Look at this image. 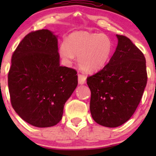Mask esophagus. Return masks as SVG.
Wrapping results in <instances>:
<instances>
[{"instance_id": "esophagus-1", "label": "esophagus", "mask_w": 156, "mask_h": 156, "mask_svg": "<svg viewBox=\"0 0 156 156\" xmlns=\"http://www.w3.org/2000/svg\"><path fill=\"white\" fill-rule=\"evenodd\" d=\"M86 79H87V78H86L85 76L78 74V83L80 84V85L86 83Z\"/></svg>"}]
</instances>
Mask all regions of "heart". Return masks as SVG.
<instances>
[{
    "instance_id": "heart-1",
    "label": "heart",
    "mask_w": 156,
    "mask_h": 156,
    "mask_svg": "<svg viewBox=\"0 0 156 156\" xmlns=\"http://www.w3.org/2000/svg\"><path fill=\"white\" fill-rule=\"evenodd\" d=\"M113 48L112 42L103 34L80 31L70 34L58 48V53L64 62L69 65L78 55L80 69L94 73L107 63Z\"/></svg>"
}]
</instances>
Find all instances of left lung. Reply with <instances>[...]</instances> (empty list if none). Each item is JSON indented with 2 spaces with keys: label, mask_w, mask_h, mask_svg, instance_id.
I'll list each match as a JSON object with an SVG mask.
<instances>
[{
  "label": "left lung",
  "mask_w": 156,
  "mask_h": 156,
  "mask_svg": "<svg viewBox=\"0 0 156 156\" xmlns=\"http://www.w3.org/2000/svg\"><path fill=\"white\" fill-rule=\"evenodd\" d=\"M116 36L117 46L108 64L87 78L92 117L107 128L120 126L132 117L147 81L143 53L128 37Z\"/></svg>",
  "instance_id": "obj_1"
}]
</instances>
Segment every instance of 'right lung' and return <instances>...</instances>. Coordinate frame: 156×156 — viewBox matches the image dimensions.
<instances>
[{
  "label": "right lung",
  "mask_w": 156,
  "mask_h": 156,
  "mask_svg": "<svg viewBox=\"0 0 156 156\" xmlns=\"http://www.w3.org/2000/svg\"><path fill=\"white\" fill-rule=\"evenodd\" d=\"M76 74L60 66L58 36L48 29L28 34L12 57L8 85L12 107L33 126H54L78 85Z\"/></svg>",
  "instance_id": "1"
}]
</instances>
